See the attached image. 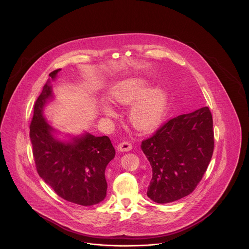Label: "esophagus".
Instances as JSON below:
<instances>
[{
    "mask_svg": "<svg viewBox=\"0 0 249 249\" xmlns=\"http://www.w3.org/2000/svg\"><path fill=\"white\" fill-rule=\"evenodd\" d=\"M117 149H118V151H121V152L129 151V150L132 149V144H131V142H121V143L118 144Z\"/></svg>",
    "mask_w": 249,
    "mask_h": 249,
    "instance_id": "1",
    "label": "esophagus"
}]
</instances>
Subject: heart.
Here are the masks:
<instances>
[{"label":"heart","mask_w":249,"mask_h":249,"mask_svg":"<svg viewBox=\"0 0 249 249\" xmlns=\"http://www.w3.org/2000/svg\"><path fill=\"white\" fill-rule=\"evenodd\" d=\"M109 98L118 105H132L128 119L130 124L142 131L156 128L164 119L167 111L169 96L160 88H151L150 83L143 77H129L116 84L109 91ZM107 117L115 116V111L107 104L101 107Z\"/></svg>","instance_id":"b5f03b06"}]
</instances>
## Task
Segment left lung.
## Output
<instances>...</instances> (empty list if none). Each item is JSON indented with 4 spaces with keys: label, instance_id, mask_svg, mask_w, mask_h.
I'll return each instance as SVG.
<instances>
[{
    "label": "left lung",
    "instance_id": "1",
    "mask_svg": "<svg viewBox=\"0 0 249 249\" xmlns=\"http://www.w3.org/2000/svg\"><path fill=\"white\" fill-rule=\"evenodd\" d=\"M152 178L146 196L170 203L190 195L199 183L213 150V118L207 107L170 120L141 144Z\"/></svg>",
    "mask_w": 249,
    "mask_h": 249
}]
</instances>
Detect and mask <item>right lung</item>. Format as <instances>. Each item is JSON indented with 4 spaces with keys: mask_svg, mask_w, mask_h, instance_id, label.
<instances>
[{
    "mask_svg": "<svg viewBox=\"0 0 249 249\" xmlns=\"http://www.w3.org/2000/svg\"><path fill=\"white\" fill-rule=\"evenodd\" d=\"M61 69L52 71L36 100L30 126L33 153L39 177L63 199L91 206L105 199L106 169L115 157V148L107 136L96 137L88 132L69 139L55 136L57 130L44 117L45 107L53 99L52 81Z\"/></svg>",
    "mask_w": 249,
    "mask_h": 249,
    "instance_id": "right-lung-1",
    "label": "right lung"
}]
</instances>
